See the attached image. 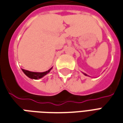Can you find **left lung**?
<instances>
[{
  "label": "left lung",
  "mask_w": 123,
  "mask_h": 123,
  "mask_svg": "<svg viewBox=\"0 0 123 123\" xmlns=\"http://www.w3.org/2000/svg\"><path fill=\"white\" fill-rule=\"evenodd\" d=\"M85 75H86V74H85Z\"/></svg>",
  "instance_id": "obj_1"
}]
</instances>
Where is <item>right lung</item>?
Masks as SVG:
<instances>
[{
  "instance_id": "right-lung-1",
  "label": "right lung",
  "mask_w": 123,
  "mask_h": 123,
  "mask_svg": "<svg viewBox=\"0 0 123 123\" xmlns=\"http://www.w3.org/2000/svg\"><path fill=\"white\" fill-rule=\"evenodd\" d=\"M22 69V71L24 72L26 75H27L28 77L31 78V79H34V80H38V79H40L42 77H43L44 75H46V74H48L49 71L52 69V68L49 69L48 71H45V72H42V73H37V72H32V71H28V70H25V69Z\"/></svg>"
}]
</instances>
